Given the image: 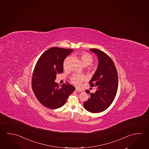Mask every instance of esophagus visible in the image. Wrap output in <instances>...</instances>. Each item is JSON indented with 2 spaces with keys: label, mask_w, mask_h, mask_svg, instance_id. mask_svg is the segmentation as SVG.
Returning <instances> with one entry per match:
<instances>
[{
  "label": "esophagus",
  "mask_w": 149,
  "mask_h": 149,
  "mask_svg": "<svg viewBox=\"0 0 149 149\" xmlns=\"http://www.w3.org/2000/svg\"><path fill=\"white\" fill-rule=\"evenodd\" d=\"M76 91L77 92H82V90H81L80 88H76Z\"/></svg>",
  "instance_id": "esophagus-1"
}]
</instances>
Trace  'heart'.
<instances>
[{"label": "heart", "instance_id": "b5f03b06", "mask_svg": "<svg viewBox=\"0 0 149 149\" xmlns=\"http://www.w3.org/2000/svg\"><path fill=\"white\" fill-rule=\"evenodd\" d=\"M81 59L82 61L83 64H84V65L85 66H89L92 63L93 61V57L91 55L88 53H83L81 55ZM64 68H66V61H65L64 64ZM88 69L94 72L96 68L94 66H91L88 68ZM86 80V78L85 77L82 75H80V74H75L74 76L72 77L71 79V82L74 84L79 85L80 84L81 82L84 81Z\"/></svg>", "mask_w": 149, "mask_h": 149}]
</instances>
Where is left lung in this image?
<instances>
[{"label": "left lung", "instance_id": "obj_1", "mask_svg": "<svg viewBox=\"0 0 149 149\" xmlns=\"http://www.w3.org/2000/svg\"><path fill=\"white\" fill-rule=\"evenodd\" d=\"M97 55L98 65L91 80V86H96V91L85 92L90 98L84 102V107L92 113H99L109 107L116 97L118 88V72L113 61L104 52L97 49H90Z\"/></svg>", "mask_w": 149, "mask_h": 149}]
</instances>
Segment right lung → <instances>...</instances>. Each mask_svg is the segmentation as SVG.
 <instances>
[{
	"instance_id": "add662e5",
	"label": "right lung",
	"mask_w": 149,
	"mask_h": 149,
	"mask_svg": "<svg viewBox=\"0 0 149 149\" xmlns=\"http://www.w3.org/2000/svg\"><path fill=\"white\" fill-rule=\"evenodd\" d=\"M73 50L53 47L44 52L33 70L31 86L33 93L43 106L51 109L64 106L69 96L76 88L70 84H63L59 88L54 81L63 72L64 59Z\"/></svg>"
}]
</instances>
